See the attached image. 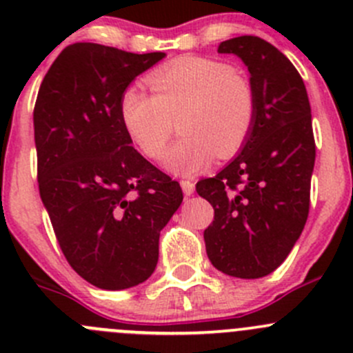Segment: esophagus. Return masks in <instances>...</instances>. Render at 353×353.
Here are the masks:
<instances>
[{"label":"esophagus","mask_w":353,"mask_h":353,"mask_svg":"<svg viewBox=\"0 0 353 353\" xmlns=\"http://www.w3.org/2000/svg\"><path fill=\"white\" fill-rule=\"evenodd\" d=\"M181 188H183V193L186 194V196H191V194L194 193V183L190 179H183L181 181Z\"/></svg>","instance_id":"esophagus-1"}]
</instances>
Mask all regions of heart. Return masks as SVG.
<instances>
[{
  "mask_svg": "<svg viewBox=\"0 0 353 353\" xmlns=\"http://www.w3.org/2000/svg\"><path fill=\"white\" fill-rule=\"evenodd\" d=\"M154 94L141 85L124 88L119 116L124 130L148 159H160L181 110L183 137L167 152L165 169L193 176L230 157L248 140L256 117V95L243 71L201 56H184L148 77Z\"/></svg>",
  "mask_w": 353,
  "mask_h": 353,
  "instance_id": "1",
  "label": "heart"
}]
</instances>
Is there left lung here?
I'll return each instance as SVG.
<instances>
[{"instance_id":"8db88e82","label":"left lung","mask_w":353,"mask_h":353,"mask_svg":"<svg viewBox=\"0 0 353 353\" xmlns=\"http://www.w3.org/2000/svg\"><path fill=\"white\" fill-rule=\"evenodd\" d=\"M219 52L248 66L256 117L236 159L196 184L215 210L203 237L216 270L261 279L285 261L307 220L316 159L311 105L299 71L270 42L241 35Z\"/></svg>"}]
</instances>
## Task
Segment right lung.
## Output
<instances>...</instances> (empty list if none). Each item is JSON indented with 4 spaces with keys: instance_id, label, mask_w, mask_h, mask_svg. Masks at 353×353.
<instances>
[{
    "instance_id": "1",
    "label": "right lung",
    "mask_w": 353,
    "mask_h": 353,
    "mask_svg": "<svg viewBox=\"0 0 353 353\" xmlns=\"http://www.w3.org/2000/svg\"><path fill=\"white\" fill-rule=\"evenodd\" d=\"M165 52L68 46L34 108L39 193L71 268L92 285L123 290L159 261L160 230L183 201L177 181L131 147L119 99Z\"/></svg>"
}]
</instances>
